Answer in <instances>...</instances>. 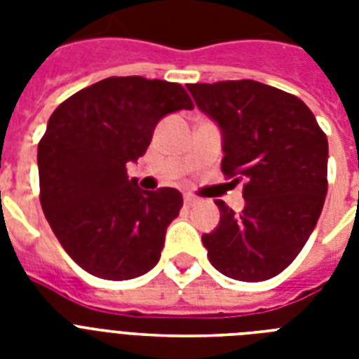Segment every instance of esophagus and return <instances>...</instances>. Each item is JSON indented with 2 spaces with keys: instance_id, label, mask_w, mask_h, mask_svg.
<instances>
[{
  "instance_id": "1",
  "label": "esophagus",
  "mask_w": 359,
  "mask_h": 359,
  "mask_svg": "<svg viewBox=\"0 0 359 359\" xmlns=\"http://www.w3.org/2000/svg\"><path fill=\"white\" fill-rule=\"evenodd\" d=\"M197 203V197L196 196H190V194H186L184 196V205L191 207V205H196Z\"/></svg>"
}]
</instances>
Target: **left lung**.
Wrapping results in <instances>:
<instances>
[{
  "label": "left lung",
  "mask_w": 359,
  "mask_h": 359,
  "mask_svg": "<svg viewBox=\"0 0 359 359\" xmlns=\"http://www.w3.org/2000/svg\"><path fill=\"white\" fill-rule=\"evenodd\" d=\"M197 108L222 130V171L244 184V210L224 201L203 235L208 261L238 281H264L294 261L328 191V140L300 98L253 80L188 83Z\"/></svg>",
  "instance_id": "left-lung-1"
}]
</instances>
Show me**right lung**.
Returning <instances> with one entry per match:
<instances>
[{
	"label": "right lung",
	"mask_w": 359,
	"mask_h": 359,
	"mask_svg": "<svg viewBox=\"0 0 359 359\" xmlns=\"http://www.w3.org/2000/svg\"><path fill=\"white\" fill-rule=\"evenodd\" d=\"M179 109H194L180 83L123 76L81 89L48 121L36 152L41 205L86 272L124 281L160 261L182 196L175 188L141 190L126 163L145 154L158 121Z\"/></svg>",
	"instance_id": "obj_1"
}]
</instances>
